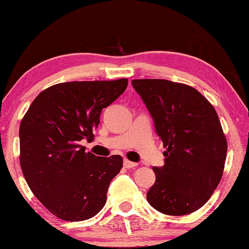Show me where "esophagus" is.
Instances as JSON below:
<instances>
[{"mask_svg":"<svg viewBox=\"0 0 249 249\" xmlns=\"http://www.w3.org/2000/svg\"><path fill=\"white\" fill-rule=\"evenodd\" d=\"M124 168H127V169H131V168H135V166H137V163L128 161V160H124Z\"/></svg>","mask_w":249,"mask_h":249,"instance_id":"34e87169","label":"esophagus"}]
</instances>
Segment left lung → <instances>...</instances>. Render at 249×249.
Instances as JSON below:
<instances>
[{"mask_svg":"<svg viewBox=\"0 0 249 249\" xmlns=\"http://www.w3.org/2000/svg\"><path fill=\"white\" fill-rule=\"evenodd\" d=\"M166 147L164 165L153 166L148 203L168 215L200 209L222 178L227 139L215 110L195 88L165 79L131 80Z\"/></svg>","mask_w":249,"mask_h":249,"instance_id":"obj_1","label":"left lung"}]
</instances>
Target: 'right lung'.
Masks as SVG:
<instances>
[{"mask_svg":"<svg viewBox=\"0 0 249 249\" xmlns=\"http://www.w3.org/2000/svg\"><path fill=\"white\" fill-rule=\"evenodd\" d=\"M128 79L70 81L43 90L19 129L20 165L30 190L54 215L83 221L100 212L122 158L85 152L101 112L127 88Z\"/></svg>","mask_w":249,"mask_h":249,"instance_id":"1","label":"right lung"}]
</instances>
